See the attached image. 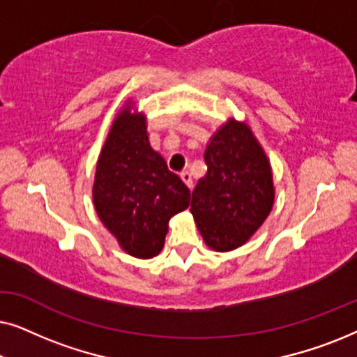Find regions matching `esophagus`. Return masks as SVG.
<instances>
[{"label": "esophagus", "instance_id": "esophagus-1", "mask_svg": "<svg viewBox=\"0 0 357 357\" xmlns=\"http://www.w3.org/2000/svg\"><path fill=\"white\" fill-rule=\"evenodd\" d=\"M180 178H182V180H183V183H185V185H187V187H188L190 190H192V188H193V180H192V174H190V172H188V170H185V172H182V174H180Z\"/></svg>", "mask_w": 357, "mask_h": 357}]
</instances>
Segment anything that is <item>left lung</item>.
Segmentation results:
<instances>
[{"instance_id":"obj_1","label":"left lung","mask_w":357,"mask_h":357,"mask_svg":"<svg viewBox=\"0 0 357 357\" xmlns=\"http://www.w3.org/2000/svg\"><path fill=\"white\" fill-rule=\"evenodd\" d=\"M208 172L192 193V211L203 241L216 252L243 245L275 203L271 165L245 121L227 120L204 151Z\"/></svg>"}]
</instances>
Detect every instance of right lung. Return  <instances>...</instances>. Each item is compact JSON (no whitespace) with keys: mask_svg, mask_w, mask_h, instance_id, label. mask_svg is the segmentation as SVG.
I'll return each mask as SVG.
<instances>
[{"mask_svg":"<svg viewBox=\"0 0 357 357\" xmlns=\"http://www.w3.org/2000/svg\"><path fill=\"white\" fill-rule=\"evenodd\" d=\"M133 104L115 116L97 160L92 198L97 216L126 253L153 258L162 250L169 219L190 204V190L151 148L144 114Z\"/></svg>","mask_w":357,"mask_h":357,"instance_id":"add662e5","label":"right lung"}]
</instances>
